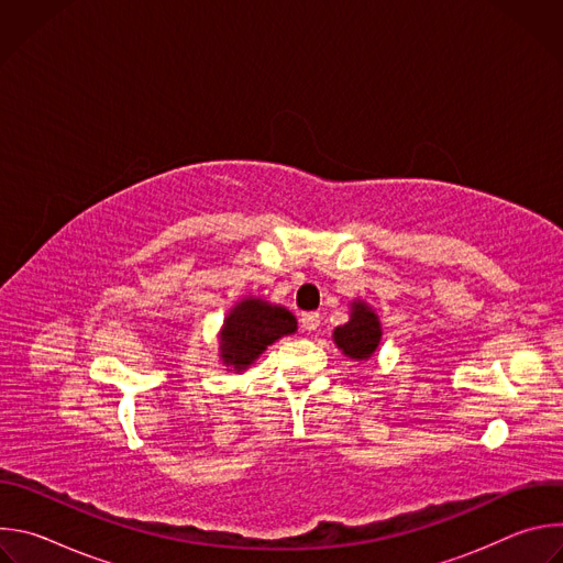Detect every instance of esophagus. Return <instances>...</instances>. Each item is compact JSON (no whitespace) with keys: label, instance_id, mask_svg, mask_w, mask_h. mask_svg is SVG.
I'll return each mask as SVG.
<instances>
[{"label":"esophagus","instance_id":"esophagus-1","mask_svg":"<svg viewBox=\"0 0 563 563\" xmlns=\"http://www.w3.org/2000/svg\"><path fill=\"white\" fill-rule=\"evenodd\" d=\"M300 323H302V330L307 332H313L320 328V313L318 311H305L300 316Z\"/></svg>","mask_w":563,"mask_h":563}]
</instances>
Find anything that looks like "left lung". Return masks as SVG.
<instances>
[{
  "label": "left lung",
  "mask_w": 563,
  "mask_h": 563,
  "mask_svg": "<svg viewBox=\"0 0 563 563\" xmlns=\"http://www.w3.org/2000/svg\"><path fill=\"white\" fill-rule=\"evenodd\" d=\"M334 341L345 356L356 361L369 358L380 343V323L376 313L367 305L354 302L350 323L334 330Z\"/></svg>",
  "instance_id": "obj_1"
}]
</instances>
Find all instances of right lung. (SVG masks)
<instances>
[{
  "mask_svg": "<svg viewBox=\"0 0 563 563\" xmlns=\"http://www.w3.org/2000/svg\"><path fill=\"white\" fill-rule=\"evenodd\" d=\"M296 332V318L278 305L258 298L238 302L224 320L222 361L238 372L252 365L267 345Z\"/></svg>",
  "mask_w": 563,
  "mask_h": 563,
  "instance_id": "obj_1",
  "label": "right lung"
}]
</instances>
